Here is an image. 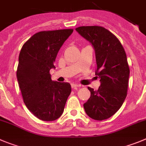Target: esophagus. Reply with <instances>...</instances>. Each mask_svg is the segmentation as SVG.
<instances>
[{
	"mask_svg": "<svg viewBox=\"0 0 146 146\" xmlns=\"http://www.w3.org/2000/svg\"><path fill=\"white\" fill-rule=\"evenodd\" d=\"M71 85H72V88H73V89H77V88L80 87V85H78V84H74V83H72Z\"/></svg>",
	"mask_w": 146,
	"mask_h": 146,
	"instance_id": "1",
	"label": "esophagus"
}]
</instances>
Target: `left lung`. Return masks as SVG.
<instances>
[{"label":"left lung","mask_w":146,"mask_h":146,"mask_svg":"<svg viewBox=\"0 0 146 146\" xmlns=\"http://www.w3.org/2000/svg\"><path fill=\"white\" fill-rule=\"evenodd\" d=\"M76 31L91 44L96 53V74L101 85L88 87L90 97L83 104L88 117L102 121L113 116L127 96L129 69L126 53L117 37L102 27L87 26Z\"/></svg>","instance_id":"left-lung-1"}]
</instances>
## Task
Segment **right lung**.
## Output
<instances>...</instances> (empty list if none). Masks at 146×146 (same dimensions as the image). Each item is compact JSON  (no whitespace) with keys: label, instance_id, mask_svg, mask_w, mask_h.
I'll list each match as a JSON object with an SVG mask.
<instances>
[{"label":"right lung","instance_id":"add662e5","mask_svg":"<svg viewBox=\"0 0 146 146\" xmlns=\"http://www.w3.org/2000/svg\"><path fill=\"white\" fill-rule=\"evenodd\" d=\"M73 29L42 31L32 36L19 56L17 77L27 109L42 121H54L64 112L70 84L53 81L50 70L58 50Z\"/></svg>","mask_w":146,"mask_h":146}]
</instances>
